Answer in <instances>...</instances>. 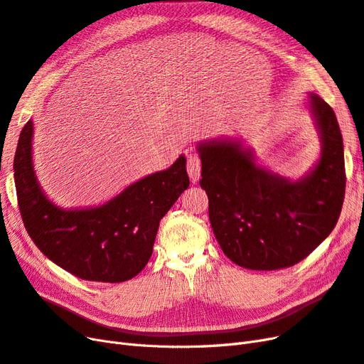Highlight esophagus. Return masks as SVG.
Here are the masks:
<instances>
[{
    "instance_id": "34e87169",
    "label": "esophagus",
    "mask_w": 364,
    "mask_h": 364,
    "mask_svg": "<svg viewBox=\"0 0 364 364\" xmlns=\"http://www.w3.org/2000/svg\"><path fill=\"white\" fill-rule=\"evenodd\" d=\"M188 173L192 183H196L201 176V160L198 154H189L188 157Z\"/></svg>"
}]
</instances>
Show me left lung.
Masks as SVG:
<instances>
[{
    "mask_svg": "<svg viewBox=\"0 0 364 364\" xmlns=\"http://www.w3.org/2000/svg\"><path fill=\"white\" fill-rule=\"evenodd\" d=\"M321 157L304 178L289 181L256 166L240 141L198 146L201 188L212 230L224 255L248 269H280L305 259L334 230L345 200L343 137L328 103L309 95Z\"/></svg>",
    "mask_w": 364,
    "mask_h": 364,
    "instance_id": "1",
    "label": "left lung"
}]
</instances>
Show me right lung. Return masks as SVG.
Here are the masks:
<instances>
[{
    "label": "right lung",
    "mask_w": 364,
    "mask_h": 364,
    "mask_svg": "<svg viewBox=\"0 0 364 364\" xmlns=\"http://www.w3.org/2000/svg\"><path fill=\"white\" fill-rule=\"evenodd\" d=\"M32 137L28 120L19 134L14 171L21 218L36 247L65 272L92 282L116 284L137 276L152 255L160 220L189 188L184 155L105 204L64 210L36 181Z\"/></svg>",
    "instance_id": "right-lung-1"
}]
</instances>
